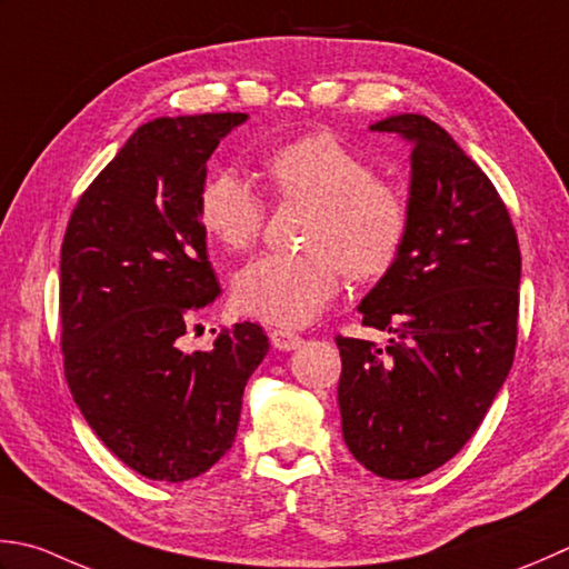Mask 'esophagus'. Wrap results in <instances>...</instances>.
<instances>
[{
    "label": "esophagus",
    "mask_w": 569,
    "mask_h": 569,
    "mask_svg": "<svg viewBox=\"0 0 569 569\" xmlns=\"http://www.w3.org/2000/svg\"><path fill=\"white\" fill-rule=\"evenodd\" d=\"M300 342H303V338H300L293 330H286V328L271 330V345L278 350H296V348H300Z\"/></svg>",
    "instance_id": "1"
}]
</instances>
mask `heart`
Segmentation results:
<instances>
[{
	"label": "heart",
	"mask_w": 569,
	"mask_h": 569,
	"mask_svg": "<svg viewBox=\"0 0 569 569\" xmlns=\"http://www.w3.org/2000/svg\"><path fill=\"white\" fill-rule=\"evenodd\" d=\"M278 199L313 207L303 253H263L233 278L237 306L273 326H306L338 293L342 273L372 281L387 273L409 231V207L399 189L372 174V164L338 138L306 136L263 158ZM199 224L227 251L261 237L266 202L233 170H214L197 192Z\"/></svg>",
	"instance_id": "heart-1"
}]
</instances>
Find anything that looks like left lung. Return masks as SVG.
<instances>
[{
	"label": "left lung",
	"mask_w": 569,
	"mask_h": 569,
	"mask_svg": "<svg viewBox=\"0 0 569 569\" xmlns=\"http://www.w3.org/2000/svg\"><path fill=\"white\" fill-rule=\"evenodd\" d=\"M415 144L409 231L362 298L387 348L342 338V439L367 471L409 481L453 459L513 367L520 303L516 227L493 182L427 116L375 122Z\"/></svg>",
	"instance_id": "obj_1"
}]
</instances>
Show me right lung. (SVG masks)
Returning <instances> with one entry per match:
<instances>
[{"label":"right lung","instance_id":"add662e5","mask_svg":"<svg viewBox=\"0 0 569 569\" xmlns=\"http://www.w3.org/2000/svg\"><path fill=\"white\" fill-rule=\"evenodd\" d=\"M247 118L144 122L66 227V382L98 439L152 481H189L231 449L243 387L269 352L256 322L224 328L211 350H182L189 322L219 296L197 192L219 140Z\"/></svg>","mask_w":569,"mask_h":569}]
</instances>
